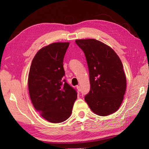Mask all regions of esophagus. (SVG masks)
Instances as JSON below:
<instances>
[{
  "mask_svg": "<svg viewBox=\"0 0 149 149\" xmlns=\"http://www.w3.org/2000/svg\"><path fill=\"white\" fill-rule=\"evenodd\" d=\"M76 88H77L78 91H81V88H80L79 86H76Z\"/></svg>",
  "mask_w": 149,
  "mask_h": 149,
  "instance_id": "obj_1",
  "label": "esophagus"
}]
</instances>
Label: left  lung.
Wrapping results in <instances>:
<instances>
[{"instance_id":"left-lung-1","label":"left lung","mask_w":149,"mask_h":149,"mask_svg":"<svg viewBox=\"0 0 149 149\" xmlns=\"http://www.w3.org/2000/svg\"><path fill=\"white\" fill-rule=\"evenodd\" d=\"M75 42L84 53L89 72L91 89L85 101L98 116L114 113L123 102L127 85L119 56L109 46L96 39Z\"/></svg>"}]
</instances>
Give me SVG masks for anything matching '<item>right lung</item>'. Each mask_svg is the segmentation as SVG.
Segmentation results:
<instances>
[{
  "mask_svg": "<svg viewBox=\"0 0 149 149\" xmlns=\"http://www.w3.org/2000/svg\"><path fill=\"white\" fill-rule=\"evenodd\" d=\"M69 42L42 48L34 56L29 73L30 100L43 118L52 123L68 119L77 99L75 90L63 79V58Z\"/></svg>",
  "mask_w": 149,
  "mask_h": 149,
  "instance_id": "1",
  "label": "right lung"
}]
</instances>
